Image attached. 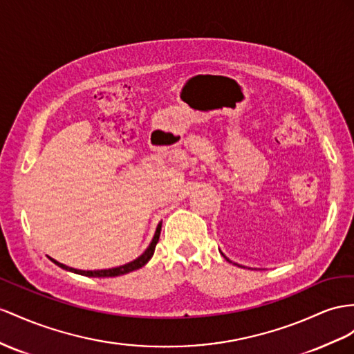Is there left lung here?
I'll use <instances>...</instances> for the list:
<instances>
[{
	"mask_svg": "<svg viewBox=\"0 0 354 354\" xmlns=\"http://www.w3.org/2000/svg\"><path fill=\"white\" fill-rule=\"evenodd\" d=\"M221 254H223V252H221ZM223 256H224V254H223ZM224 259L227 260V261H230V263H232V260H230V259H227V257H225V256H224ZM234 265H236V263H234ZM238 266H239V265H238Z\"/></svg>",
	"mask_w": 354,
	"mask_h": 354,
	"instance_id": "1",
	"label": "left lung"
}]
</instances>
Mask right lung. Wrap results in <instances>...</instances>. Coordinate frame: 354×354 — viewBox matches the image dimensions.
<instances>
[{
  "label": "right lung",
  "instance_id": "1",
  "mask_svg": "<svg viewBox=\"0 0 354 354\" xmlns=\"http://www.w3.org/2000/svg\"><path fill=\"white\" fill-rule=\"evenodd\" d=\"M160 233H161V221L158 223L157 229H156V233H153V238L149 243V247L143 251V254H140L138 259H134L133 261H130V263H125L122 266H118V268H112V269H102V270H80V269H75V268H70V266H66L59 263V261L53 260L52 257H49L53 263H55L57 266L66 269L68 272H75V274H79V275H85V277H97V278H106V277H120V275H125L129 274V272H133L136 269H140L142 266H145L148 263V261L151 260V257L153 256V251H156V245L157 242L160 239Z\"/></svg>",
  "mask_w": 354,
  "mask_h": 354
}]
</instances>
